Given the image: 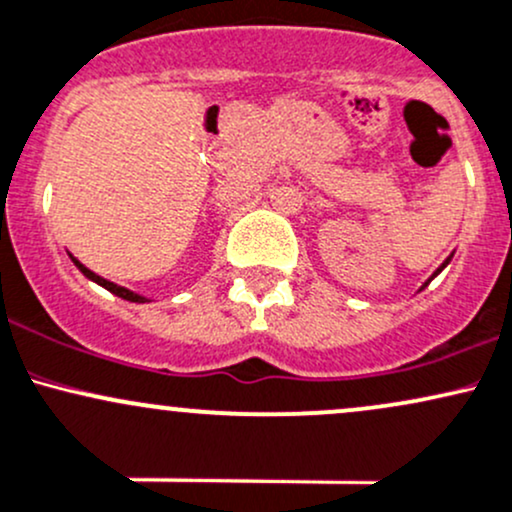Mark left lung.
Returning a JSON list of instances; mask_svg holds the SVG:
<instances>
[{
  "label": "left lung",
  "instance_id": "obj_1",
  "mask_svg": "<svg viewBox=\"0 0 512 512\" xmlns=\"http://www.w3.org/2000/svg\"><path fill=\"white\" fill-rule=\"evenodd\" d=\"M452 256H455V254H452ZM452 256H447V258H445V263H442V266L438 268V271H435V273H433V278H435V275H438V273L442 271V268H445V266H447V263H450V261H452ZM433 278H430V280H433ZM430 280H428V283H430ZM428 283H426V285H421V290H426V287H428Z\"/></svg>",
  "mask_w": 512,
  "mask_h": 512
}]
</instances>
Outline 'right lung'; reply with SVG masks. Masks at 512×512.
I'll use <instances>...</instances> for the list:
<instances>
[{"instance_id": "obj_1", "label": "right lung", "mask_w": 512, "mask_h": 512, "mask_svg": "<svg viewBox=\"0 0 512 512\" xmlns=\"http://www.w3.org/2000/svg\"><path fill=\"white\" fill-rule=\"evenodd\" d=\"M72 263H74V266L79 268V271H82V273L86 275V278H89V280H94V283H99L101 287H106V290H108V292H113V295H116V297H123V300H128V302H149L147 297H142V295H135V292L128 290V287H120V285H116V283H111V280L101 278V275L91 273L89 268L82 266V263H79L77 258H74V256H72Z\"/></svg>"}]
</instances>
